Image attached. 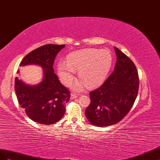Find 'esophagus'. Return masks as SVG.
I'll return each mask as SVG.
<instances>
[{
  "label": "esophagus",
  "mask_w": 160,
  "mask_h": 160,
  "mask_svg": "<svg viewBox=\"0 0 160 160\" xmlns=\"http://www.w3.org/2000/svg\"><path fill=\"white\" fill-rule=\"evenodd\" d=\"M77 98V95L75 94H71V96H70V99H74V98Z\"/></svg>",
  "instance_id": "1"
}]
</instances>
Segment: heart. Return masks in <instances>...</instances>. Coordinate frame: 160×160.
<instances>
[{
  "label": "heart",
  "instance_id": "heart-1",
  "mask_svg": "<svg viewBox=\"0 0 160 160\" xmlns=\"http://www.w3.org/2000/svg\"><path fill=\"white\" fill-rule=\"evenodd\" d=\"M112 63V54L107 49H84L68 55L66 62H60L57 71L62 82L70 86L78 71L82 80L74 86L78 91L84 90L87 84L93 88L102 84L106 80Z\"/></svg>",
  "mask_w": 160,
  "mask_h": 160
}]
</instances>
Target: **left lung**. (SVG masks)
Segmentation results:
<instances>
[{"mask_svg":"<svg viewBox=\"0 0 160 160\" xmlns=\"http://www.w3.org/2000/svg\"><path fill=\"white\" fill-rule=\"evenodd\" d=\"M116 65L102 86L90 92V103L85 115L91 124L108 127L122 120L133 107L138 94V72L133 62L114 47Z\"/></svg>","mask_w":160,"mask_h":160,"instance_id":"left-lung-1","label":"left lung"}]
</instances>
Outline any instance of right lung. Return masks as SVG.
Wrapping results in <instances>:
<instances>
[{
	"mask_svg": "<svg viewBox=\"0 0 160 160\" xmlns=\"http://www.w3.org/2000/svg\"><path fill=\"white\" fill-rule=\"evenodd\" d=\"M65 45L47 44L34 49L22 59L20 66L37 65L42 68L39 83L31 85L15 78V90L18 102L31 120L43 125H52L65 114L70 92L54 74L53 62ZM17 73L19 74V71Z\"/></svg>",
	"mask_w": 160,
	"mask_h": 160,
	"instance_id": "add662e5",
	"label": "right lung"
}]
</instances>
